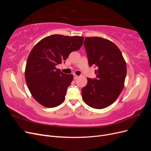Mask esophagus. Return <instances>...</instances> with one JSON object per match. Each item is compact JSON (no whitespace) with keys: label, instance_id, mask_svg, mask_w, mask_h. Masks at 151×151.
Returning <instances> with one entry per match:
<instances>
[{"label":"esophagus","instance_id":"esophagus-1","mask_svg":"<svg viewBox=\"0 0 151 151\" xmlns=\"http://www.w3.org/2000/svg\"><path fill=\"white\" fill-rule=\"evenodd\" d=\"M78 77H79V76H77L76 74H74V79H76L77 78H78Z\"/></svg>","mask_w":151,"mask_h":151}]
</instances>
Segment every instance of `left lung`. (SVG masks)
<instances>
[{
	"instance_id": "obj_1",
	"label": "left lung",
	"mask_w": 151,
	"mask_h": 151,
	"mask_svg": "<svg viewBox=\"0 0 151 151\" xmlns=\"http://www.w3.org/2000/svg\"><path fill=\"white\" fill-rule=\"evenodd\" d=\"M84 45L89 66L95 65L96 79L88 78L82 98L91 108L103 109L115 101L124 87L127 65L120 49L101 37H86Z\"/></svg>"
}]
</instances>
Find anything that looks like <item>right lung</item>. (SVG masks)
<instances>
[{
  "label": "right lung",
  "instance_id": "1",
  "mask_svg": "<svg viewBox=\"0 0 151 151\" xmlns=\"http://www.w3.org/2000/svg\"><path fill=\"white\" fill-rule=\"evenodd\" d=\"M84 37L61 35L48 36L36 43L27 59L25 79L31 95L47 108L56 107L65 99L74 78L56 68L83 44Z\"/></svg>",
  "mask_w": 151,
  "mask_h": 151
}]
</instances>
